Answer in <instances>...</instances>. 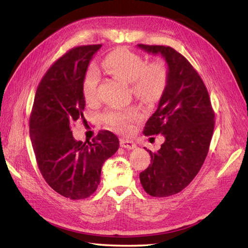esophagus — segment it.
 <instances>
[{"label":"esophagus","mask_w":248,"mask_h":248,"mask_svg":"<svg viewBox=\"0 0 248 248\" xmlns=\"http://www.w3.org/2000/svg\"><path fill=\"white\" fill-rule=\"evenodd\" d=\"M120 145L122 146L124 149H128V150H134L137 148V145L134 142V141H130V140H124L122 139L120 141Z\"/></svg>","instance_id":"esophagus-1"}]
</instances>
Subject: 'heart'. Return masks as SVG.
<instances>
[{
	"label": "heart",
	"mask_w": 248,
	"mask_h": 248,
	"mask_svg": "<svg viewBox=\"0 0 248 248\" xmlns=\"http://www.w3.org/2000/svg\"><path fill=\"white\" fill-rule=\"evenodd\" d=\"M103 65L115 78L130 83L131 93L145 103L157 100L168 83V69L164 62L156 61L145 64L142 57L125 48L110 52L105 58ZM99 78L98 69L94 65L90 66L82 83L83 96L88 103H93L97 98ZM138 118L139 114L135 109L109 111L104 115L106 122L122 133L129 131L131 123Z\"/></svg>",
	"instance_id": "1"
}]
</instances>
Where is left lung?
I'll list each match as a JSON object with an SVG mask.
<instances>
[{
  "instance_id": "left-lung-1",
  "label": "left lung",
  "mask_w": 248,
  "mask_h": 248,
  "mask_svg": "<svg viewBox=\"0 0 248 248\" xmlns=\"http://www.w3.org/2000/svg\"><path fill=\"white\" fill-rule=\"evenodd\" d=\"M137 46L160 54L168 69V83L143 134H161L165 141L151 155L140 173L143 189L153 197H168L183 190L204 163L214 130V112L205 85L183 55L168 46Z\"/></svg>"
}]
</instances>
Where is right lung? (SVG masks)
<instances>
[{
    "mask_svg": "<svg viewBox=\"0 0 248 248\" xmlns=\"http://www.w3.org/2000/svg\"><path fill=\"white\" fill-rule=\"evenodd\" d=\"M102 45L69 50L42 79L30 117L35 157L45 181L66 198H88L97 189L104 163L119 149V139L100 130L92 142L77 141L70 125L83 120V78Z\"/></svg>",
    "mask_w": 248,
    "mask_h": 248,
    "instance_id": "1",
    "label": "right lung"
}]
</instances>
